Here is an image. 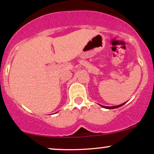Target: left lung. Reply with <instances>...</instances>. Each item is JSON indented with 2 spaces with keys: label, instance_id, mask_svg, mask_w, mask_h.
<instances>
[{
  "label": "left lung",
  "instance_id": "1",
  "mask_svg": "<svg viewBox=\"0 0 154 154\" xmlns=\"http://www.w3.org/2000/svg\"><path fill=\"white\" fill-rule=\"evenodd\" d=\"M125 104V103H123V104H120V105H117V106H102V105H101L102 106V107H104V108H105V109H115V108H117V107H120V106H122L123 105V104Z\"/></svg>",
  "mask_w": 154,
  "mask_h": 154
}]
</instances>
